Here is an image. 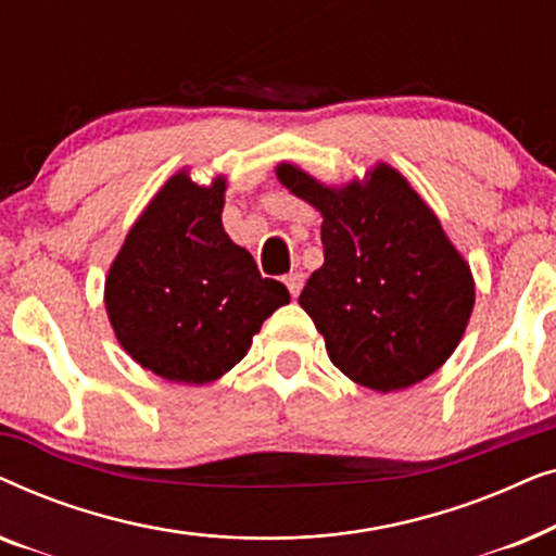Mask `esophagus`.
<instances>
[{
	"label": "esophagus",
	"mask_w": 556,
	"mask_h": 556,
	"mask_svg": "<svg viewBox=\"0 0 556 556\" xmlns=\"http://www.w3.org/2000/svg\"><path fill=\"white\" fill-rule=\"evenodd\" d=\"M283 280H286L288 291H291L293 299H299V293H301V288H303V273H288Z\"/></svg>",
	"instance_id": "obj_1"
}]
</instances>
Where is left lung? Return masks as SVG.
<instances>
[{"label":"left lung","mask_w":556,"mask_h":556,"mask_svg":"<svg viewBox=\"0 0 556 556\" xmlns=\"http://www.w3.org/2000/svg\"><path fill=\"white\" fill-rule=\"evenodd\" d=\"M276 174L324 217V265L299 303L333 367L375 392L405 390L443 367L466 331L476 286L409 181L390 164L344 187L288 162Z\"/></svg>","instance_id":"8db88e82"}]
</instances>
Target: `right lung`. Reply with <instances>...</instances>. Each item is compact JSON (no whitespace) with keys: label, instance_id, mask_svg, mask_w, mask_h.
<instances>
[{"label":"right lung","instance_id":"right-lung-1","mask_svg":"<svg viewBox=\"0 0 556 556\" xmlns=\"http://www.w3.org/2000/svg\"><path fill=\"white\" fill-rule=\"evenodd\" d=\"M227 179L174 174L141 212L105 278L118 344L156 377L207 384L248 354L288 288L263 278L223 227Z\"/></svg>","mask_w":556,"mask_h":556}]
</instances>
